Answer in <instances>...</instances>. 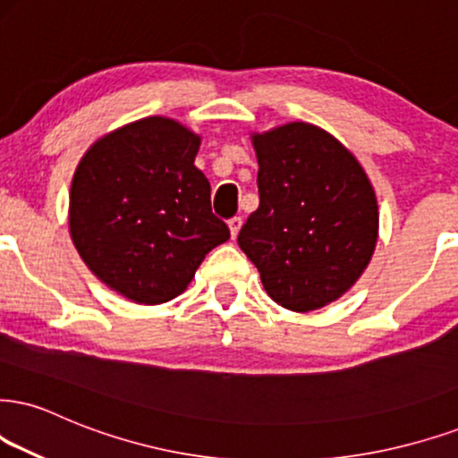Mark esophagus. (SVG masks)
Here are the masks:
<instances>
[{
    "instance_id": "1",
    "label": "esophagus",
    "mask_w": 458,
    "mask_h": 458,
    "mask_svg": "<svg viewBox=\"0 0 458 458\" xmlns=\"http://www.w3.org/2000/svg\"><path fill=\"white\" fill-rule=\"evenodd\" d=\"M242 223H244V220H242L240 216H233V218H229V231H231V238H238V233H240V229H242Z\"/></svg>"
}]
</instances>
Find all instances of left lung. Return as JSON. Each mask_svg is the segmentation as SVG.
<instances>
[{
    "mask_svg": "<svg viewBox=\"0 0 458 458\" xmlns=\"http://www.w3.org/2000/svg\"><path fill=\"white\" fill-rule=\"evenodd\" d=\"M259 208L238 244L267 295L310 312L344 295L374 255L377 203L363 167L333 135L289 123L252 138Z\"/></svg>",
    "mask_w": 458,
    "mask_h": 458,
    "instance_id": "left-lung-1",
    "label": "left lung"
}]
</instances>
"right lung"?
I'll list each match as a JSON object with an SVG mask.
<instances>
[{"instance_id": "obj_1", "label": "right lung", "mask_w": 458, "mask_h": 458, "mask_svg": "<svg viewBox=\"0 0 458 458\" xmlns=\"http://www.w3.org/2000/svg\"><path fill=\"white\" fill-rule=\"evenodd\" d=\"M199 138L163 116L98 140L72 180L70 231L82 261L135 303L178 297L203 257L229 240L210 182L193 165Z\"/></svg>"}]
</instances>
